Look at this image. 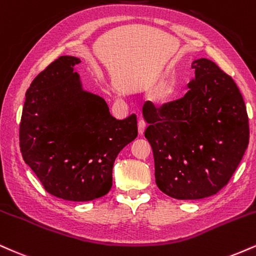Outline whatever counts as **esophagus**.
Wrapping results in <instances>:
<instances>
[{
    "mask_svg": "<svg viewBox=\"0 0 256 256\" xmlns=\"http://www.w3.org/2000/svg\"><path fill=\"white\" fill-rule=\"evenodd\" d=\"M146 129V122L144 121V120H139V122H138V130H139V134L142 135L144 132H145Z\"/></svg>",
    "mask_w": 256,
    "mask_h": 256,
    "instance_id": "obj_1",
    "label": "esophagus"
}]
</instances>
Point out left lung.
<instances>
[{"mask_svg": "<svg viewBox=\"0 0 256 256\" xmlns=\"http://www.w3.org/2000/svg\"><path fill=\"white\" fill-rule=\"evenodd\" d=\"M195 78L182 98L144 104L145 136L163 193L196 200L218 193L241 163L249 142L244 100L232 78L207 58L192 64Z\"/></svg>", "mask_w": 256, "mask_h": 256, "instance_id": "obj_1", "label": "left lung"}]
</instances>
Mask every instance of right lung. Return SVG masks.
I'll return each instance as SVG.
<instances>
[{"label":"right lung","mask_w":256,"mask_h":256,"mask_svg":"<svg viewBox=\"0 0 256 256\" xmlns=\"http://www.w3.org/2000/svg\"><path fill=\"white\" fill-rule=\"evenodd\" d=\"M61 56L40 72L26 92L19 139L24 160L48 193L90 201L109 193L114 162L138 136L135 114L110 115L99 96L84 91L74 66Z\"/></svg>","instance_id":"right-lung-1"}]
</instances>
